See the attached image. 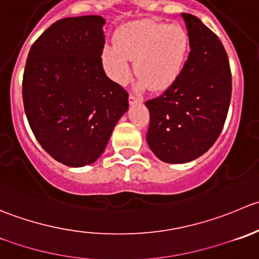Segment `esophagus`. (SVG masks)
Here are the masks:
<instances>
[{"label": "esophagus", "mask_w": 259, "mask_h": 259, "mask_svg": "<svg viewBox=\"0 0 259 259\" xmlns=\"http://www.w3.org/2000/svg\"><path fill=\"white\" fill-rule=\"evenodd\" d=\"M142 101H143V100L140 99V97L135 96V95H132V94L129 95V104H130V105H134V104H140V102H142Z\"/></svg>", "instance_id": "34e87169"}]
</instances>
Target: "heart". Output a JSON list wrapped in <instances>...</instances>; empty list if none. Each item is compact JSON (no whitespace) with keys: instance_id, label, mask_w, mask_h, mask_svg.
I'll return each mask as SVG.
<instances>
[{"instance_id":"1","label":"heart","mask_w":259,"mask_h":259,"mask_svg":"<svg viewBox=\"0 0 259 259\" xmlns=\"http://www.w3.org/2000/svg\"><path fill=\"white\" fill-rule=\"evenodd\" d=\"M188 49L190 36L181 25L139 20L122 26L115 41L105 45L102 68L115 83L125 84L135 60L140 86L165 91L180 77Z\"/></svg>"}]
</instances>
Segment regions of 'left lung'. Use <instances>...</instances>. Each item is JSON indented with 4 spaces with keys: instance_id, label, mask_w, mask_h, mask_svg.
<instances>
[{
    "instance_id": "1",
    "label": "left lung",
    "mask_w": 259,
    "mask_h": 259,
    "mask_svg": "<svg viewBox=\"0 0 259 259\" xmlns=\"http://www.w3.org/2000/svg\"><path fill=\"white\" fill-rule=\"evenodd\" d=\"M190 53L177 81L148 100L147 142L165 163H187L212 147L222 133L232 97L227 52L217 34L199 17L182 14Z\"/></svg>"
}]
</instances>
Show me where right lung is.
<instances>
[{
  "label": "right lung",
  "instance_id": "right-lung-1",
  "mask_svg": "<svg viewBox=\"0 0 259 259\" xmlns=\"http://www.w3.org/2000/svg\"><path fill=\"white\" fill-rule=\"evenodd\" d=\"M105 19L67 17L32 44L22 79L27 121L39 144L69 167L96 162L120 117L127 92L105 74Z\"/></svg>",
  "mask_w": 259,
  "mask_h": 259
}]
</instances>
